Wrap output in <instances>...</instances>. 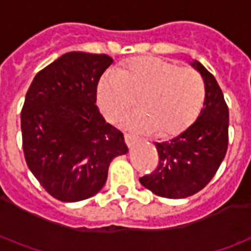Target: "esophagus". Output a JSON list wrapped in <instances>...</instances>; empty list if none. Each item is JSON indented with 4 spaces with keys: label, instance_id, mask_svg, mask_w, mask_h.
<instances>
[{
    "label": "esophagus",
    "instance_id": "esophagus-1",
    "mask_svg": "<svg viewBox=\"0 0 251 251\" xmlns=\"http://www.w3.org/2000/svg\"><path fill=\"white\" fill-rule=\"evenodd\" d=\"M138 141H140V140H138L137 137L131 136V134H125V142H126V145H127L129 148L133 147V145H136Z\"/></svg>",
    "mask_w": 251,
    "mask_h": 251
}]
</instances>
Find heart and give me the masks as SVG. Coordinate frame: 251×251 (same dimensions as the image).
I'll use <instances>...</instances> for the list:
<instances>
[{"mask_svg":"<svg viewBox=\"0 0 251 251\" xmlns=\"http://www.w3.org/2000/svg\"><path fill=\"white\" fill-rule=\"evenodd\" d=\"M138 96L140 111L125 117L122 126L140 134L157 131L168 138L187 130L199 117L205 99L204 80L194 68L153 56L131 59L99 79L97 100L110 122L121 120Z\"/></svg>","mask_w":251,"mask_h":251,"instance_id":"obj_1","label":"heart"}]
</instances>
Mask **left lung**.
Segmentation results:
<instances>
[{
	"label": "left lung",
	"mask_w": 251,
	"mask_h": 251,
	"mask_svg": "<svg viewBox=\"0 0 251 251\" xmlns=\"http://www.w3.org/2000/svg\"><path fill=\"white\" fill-rule=\"evenodd\" d=\"M189 64L204 80L203 109L179 136L154 142L158 167L140 179L145 188L168 199H184L204 188L223 161L228 145V109L221 87L201 63L191 60Z\"/></svg>",
	"instance_id": "obj_1"
}]
</instances>
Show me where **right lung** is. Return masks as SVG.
I'll return each mask as SVG.
<instances>
[{
  "label": "right lung",
  "mask_w": 251,
  "mask_h": 251,
  "mask_svg": "<svg viewBox=\"0 0 251 251\" xmlns=\"http://www.w3.org/2000/svg\"><path fill=\"white\" fill-rule=\"evenodd\" d=\"M113 63L107 55L67 52L37 72L21 111L25 161L60 201L97 195L113 158L126 154L124 134L97 107V86Z\"/></svg>",
  "instance_id": "right-lung-1"
}]
</instances>
